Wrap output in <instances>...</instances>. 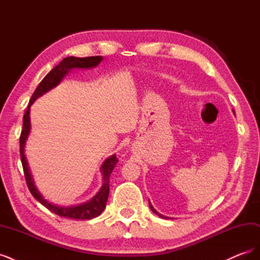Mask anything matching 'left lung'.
I'll return each instance as SVG.
<instances>
[{
    "label": "left lung",
    "instance_id": "left-lung-1",
    "mask_svg": "<svg viewBox=\"0 0 260 260\" xmlns=\"http://www.w3.org/2000/svg\"><path fill=\"white\" fill-rule=\"evenodd\" d=\"M148 205H149V207H151V209H152V211L154 212V214H156V215H158V217H160V218H164V219H169V217H166V216H164V215H160L159 212H157V210L156 209H154V207L152 206V204H151V202H148Z\"/></svg>",
    "mask_w": 260,
    "mask_h": 260
}]
</instances>
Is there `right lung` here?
Segmentation results:
<instances>
[{"label":"right lung","mask_w":260,"mask_h":260,"mask_svg":"<svg viewBox=\"0 0 260 260\" xmlns=\"http://www.w3.org/2000/svg\"><path fill=\"white\" fill-rule=\"evenodd\" d=\"M102 60H103V57L102 56H91V57L69 56L62 59L59 64L57 66H55L51 72L43 78V80L39 83L36 91L32 94V96H31L29 101L28 108L22 118V130L20 133V139H19L20 158H21L23 174H25L28 188L30 193L32 194V196L38 202H40L44 207L48 208L50 211L54 212L55 215L60 216V217L77 219V220H89L100 216L106 206L108 194H109V177H111L116 164L118 162V159L116 155H112L111 157H108L107 159H105L103 164H102L101 172H102V176H103V184H102V187L100 188L98 194L89 202L80 204V205H77V206H70V207L57 206L48 202L41 195V193L38 191V188L35 185L34 179H32V176H31V172L28 166L26 155H25V145L30 133V124H31L30 123V107L39 96L43 95L44 93L55 88V86L62 80V78L68 74L69 70L75 69V68L88 69V68L96 67Z\"/></svg>","instance_id":"obj_1"}]
</instances>
